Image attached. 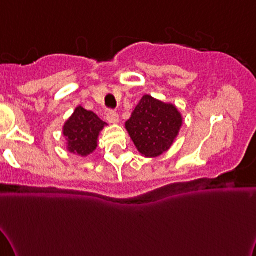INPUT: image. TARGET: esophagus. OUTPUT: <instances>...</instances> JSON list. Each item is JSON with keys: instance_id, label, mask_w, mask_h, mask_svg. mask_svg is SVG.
<instances>
[{"instance_id": "1", "label": "esophagus", "mask_w": 256, "mask_h": 256, "mask_svg": "<svg viewBox=\"0 0 256 256\" xmlns=\"http://www.w3.org/2000/svg\"><path fill=\"white\" fill-rule=\"evenodd\" d=\"M106 120H108L109 123H112V124H116V123L120 122L118 112H112V110H109V112H106Z\"/></svg>"}]
</instances>
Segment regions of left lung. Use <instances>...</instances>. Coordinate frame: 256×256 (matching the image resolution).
Wrapping results in <instances>:
<instances>
[{
  "label": "left lung",
  "mask_w": 256,
  "mask_h": 256,
  "mask_svg": "<svg viewBox=\"0 0 256 256\" xmlns=\"http://www.w3.org/2000/svg\"><path fill=\"white\" fill-rule=\"evenodd\" d=\"M182 124V114L176 106L144 94L126 122V129L138 152L156 158L171 148Z\"/></svg>",
  "instance_id": "8db88e82"
}]
</instances>
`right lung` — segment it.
I'll list each match as a JSON object with an SVG mask.
<instances>
[{
	"label": "right lung",
	"instance_id": "right-lung-1",
	"mask_svg": "<svg viewBox=\"0 0 256 256\" xmlns=\"http://www.w3.org/2000/svg\"><path fill=\"white\" fill-rule=\"evenodd\" d=\"M106 126L96 114L77 106L71 118L65 122L62 134L66 138L68 152L88 156L97 148L100 130Z\"/></svg>",
	"mask_w": 256,
	"mask_h": 256
}]
</instances>
